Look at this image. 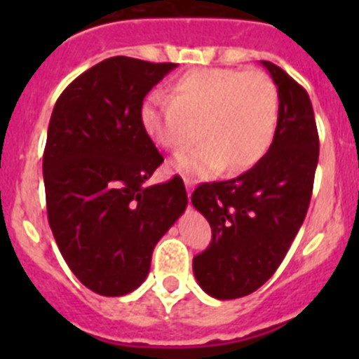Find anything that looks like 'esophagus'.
<instances>
[{
	"mask_svg": "<svg viewBox=\"0 0 359 359\" xmlns=\"http://www.w3.org/2000/svg\"><path fill=\"white\" fill-rule=\"evenodd\" d=\"M185 187H187V196L190 198V194H192V187H194V182H192L190 177H185Z\"/></svg>",
	"mask_w": 359,
	"mask_h": 359,
	"instance_id": "1",
	"label": "esophagus"
}]
</instances>
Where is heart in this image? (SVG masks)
Returning a JSON list of instances; mask_svg holds the SVG:
<instances>
[{
    "label": "heart",
    "mask_w": 359,
    "mask_h": 359,
    "mask_svg": "<svg viewBox=\"0 0 359 359\" xmlns=\"http://www.w3.org/2000/svg\"><path fill=\"white\" fill-rule=\"evenodd\" d=\"M140 123L158 147L180 152L174 169L210 176L223 167L239 172L266 156L278 123V90L261 69L199 68L183 73L170 98L152 95L142 104ZM198 131H195V126Z\"/></svg>",
    "instance_id": "obj_1"
}]
</instances>
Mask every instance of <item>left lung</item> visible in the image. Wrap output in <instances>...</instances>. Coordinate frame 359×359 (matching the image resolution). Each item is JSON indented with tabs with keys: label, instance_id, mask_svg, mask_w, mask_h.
Masks as SVG:
<instances>
[{
	"label": "left lung",
	"instance_id": "8db88e82",
	"mask_svg": "<svg viewBox=\"0 0 359 359\" xmlns=\"http://www.w3.org/2000/svg\"><path fill=\"white\" fill-rule=\"evenodd\" d=\"M278 90L273 144L259 163L228 182L201 183L192 205L212 228L208 248L194 257L199 286L231 300L253 293L277 271L309 208L318 163V131L309 95L269 61Z\"/></svg>",
	"mask_w": 359,
	"mask_h": 359
}]
</instances>
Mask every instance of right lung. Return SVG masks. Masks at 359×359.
<instances>
[{"label": "right lung", "instance_id": "obj_1", "mask_svg": "<svg viewBox=\"0 0 359 359\" xmlns=\"http://www.w3.org/2000/svg\"><path fill=\"white\" fill-rule=\"evenodd\" d=\"M176 66L109 57L53 107L43 154L48 223L73 275L104 297L140 286L152 250L189 203L180 176L145 185L163 156L142 128V104Z\"/></svg>", "mask_w": 359, "mask_h": 359}]
</instances>
